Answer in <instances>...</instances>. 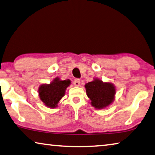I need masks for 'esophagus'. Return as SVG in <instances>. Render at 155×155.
<instances>
[{"label":"esophagus","instance_id":"esophagus-1","mask_svg":"<svg viewBox=\"0 0 155 155\" xmlns=\"http://www.w3.org/2000/svg\"><path fill=\"white\" fill-rule=\"evenodd\" d=\"M74 85H75V86H79L80 85V80L77 78V79H75L74 81Z\"/></svg>","mask_w":155,"mask_h":155}]
</instances>
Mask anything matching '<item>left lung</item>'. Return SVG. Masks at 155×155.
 Segmentation results:
<instances>
[{
	"mask_svg": "<svg viewBox=\"0 0 155 155\" xmlns=\"http://www.w3.org/2000/svg\"><path fill=\"white\" fill-rule=\"evenodd\" d=\"M87 96L91 100V105L96 109H103L110 105L114 100L116 94L114 85L109 82H103L99 78L85 85Z\"/></svg>",
	"mask_w": 155,
	"mask_h": 155,
	"instance_id": "left-lung-1",
	"label": "left lung"
}]
</instances>
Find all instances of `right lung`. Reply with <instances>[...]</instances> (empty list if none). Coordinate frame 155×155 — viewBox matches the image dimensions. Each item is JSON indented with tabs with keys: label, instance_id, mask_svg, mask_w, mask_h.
<instances>
[{
	"label": "right lung",
	"instance_id": "right-lung-1",
	"mask_svg": "<svg viewBox=\"0 0 155 155\" xmlns=\"http://www.w3.org/2000/svg\"><path fill=\"white\" fill-rule=\"evenodd\" d=\"M70 81L60 80L56 77L50 84H42L38 88L40 99L47 107L54 108L65 95V90L70 85Z\"/></svg>",
	"mask_w": 155,
	"mask_h": 155
}]
</instances>
